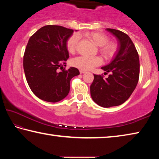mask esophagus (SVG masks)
<instances>
[{"mask_svg":"<svg viewBox=\"0 0 159 159\" xmlns=\"http://www.w3.org/2000/svg\"><path fill=\"white\" fill-rule=\"evenodd\" d=\"M80 74H85V73H86V71H83V70H80Z\"/></svg>","mask_w":159,"mask_h":159,"instance_id":"34e87169","label":"esophagus"}]
</instances>
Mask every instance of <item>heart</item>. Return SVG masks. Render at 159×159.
<instances>
[{"label":"heart","mask_w":159,"mask_h":159,"mask_svg":"<svg viewBox=\"0 0 159 159\" xmlns=\"http://www.w3.org/2000/svg\"><path fill=\"white\" fill-rule=\"evenodd\" d=\"M85 36L92 41L97 46L99 47V52L103 57L109 60L114 57L116 52V44L114 42H108V37L99 32H90ZM79 36L76 34L72 35L66 41V48L69 53L74 54L76 50ZM102 64V60L99 57H87L80 56L71 60V65L83 71H88Z\"/></svg>","instance_id":"heart-1"}]
</instances>
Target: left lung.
<instances>
[{
	"label": "left lung",
	"mask_w": 159,
	"mask_h": 159,
	"mask_svg": "<svg viewBox=\"0 0 159 159\" xmlns=\"http://www.w3.org/2000/svg\"><path fill=\"white\" fill-rule=\"evenodd\" d=\"M106 30L116 38L118 50L112 61L102 69L109 77L94 74L90 95L99 106L109 108L122 104L135 89L139 76V55L134 45L127 34L114 29Z\"/></svg>",
	"instance_id": "1"
}]
</instances>
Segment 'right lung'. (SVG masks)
I'll list each match as a JSON object with an SVG mask.
<instances>
[{"mask_svg": "<svg viewBox=\"0 0 159 159\" xmlns=\"http://www.w3.org/2000/svg\"><path fill=\"white\" fill-rule=\"evenodd\" d=\"M74 30L57 25L39 29L29 40L24 55L23 66L28 85L42 100L57 102L70 90V80L80 74L79 69L66 66L69 58L66 41Z\"/></svg>", "mask_w": 159, "mask_h": 159, "instance_id": "1", "label": "right lung"}]
</instances>
